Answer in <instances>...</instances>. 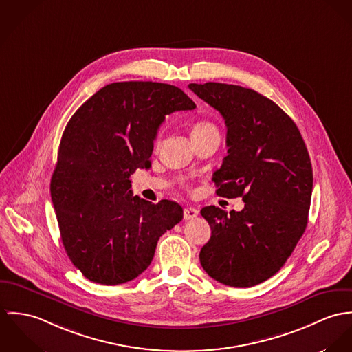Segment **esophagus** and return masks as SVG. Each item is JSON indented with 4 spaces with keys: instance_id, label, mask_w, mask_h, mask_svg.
<instances>
[{
    "instance_id": "esophagus-1",
    "label": "esophagus",
    "mask_w": 352,
    "mask_h": 352,
    "mask_svg": "<svg viewBox=\"0 0 352 352\" xmlns=\"http://www.w3.org/2000/svg\"><path fill=\"white\" fill-rule=\"evenodd\" d=\"M198 216V210L193 206H188L184 209V219L185 220H192Z\"/></svg>"
}]
</instances>
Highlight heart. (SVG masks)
Listing matches in <instances>:
<instances>
[{
    "instance_id": "b5f03b06",
    "label": "heart",
    "mask_w": 352,
    "mask_h": 352,
    "mask_svg": "<svg viewBox=\"0 0 352 352\" xmlns=\"http://www.w3.org/2000/svg\"><path fill=\"white\" fill-rule=\"evenodd\" d=\"M214 129H217V128H216V125H214L213 122L206 121V120H199V121L195 122L193 126H192V138L204 135V133H206V132H209V131H214ZM159 142H160V140L157 139V146H159Z\"/></svg>"
}]
</instances>
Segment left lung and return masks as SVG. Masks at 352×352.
<instances>
[{
  "label": "left lung",
  "instance_id": "obj_1",
  "mask_svg": "<svg viewBox=\"0 0 352 352\" xmlns=\"http://www.w3.org/2000/svg\"><path fill=\"white\" fill-rule=\"evenodd\" d=\"M189 89L226 120L228 155L214 171L220 197H241L243 210L201 209L212 236L199 262L213 279L255 286L278 273L305 232L312 198L311 157L294 124L275 102L237 85Z\"/></svg>",
  "mask_w": 352,
  "mask_h": 352
}]
</instances>
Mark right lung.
<instances>
[{
	"label": "right lung",
	"mask_w": 352,
	"mask_h": 352,
	"mask_svg": "<svg viewBox=\"0 0 352 352\" xmlns=\"http://www.w3.org/2000/svg\"><path fill=\"white\" fill-rule=\"evenodd\" d=\"M195 104L179 87L115 82L93 94L62 135L51 198L62 243L89 280L120 285L151 263L157 240L184 217L179 204L132 195L129 177L150 168L157 128Z\"/></svg>",
	"instance_id": "obj_1"
}]
</instances>
